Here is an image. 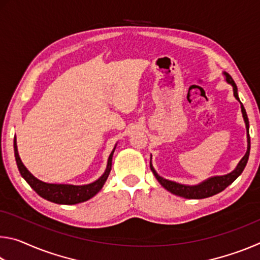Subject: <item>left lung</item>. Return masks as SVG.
Here are the masks:
<instances>
[{"label": "left lung", "mask_w": 260, "mask_h": 260, "mask_svg": "<svg viewBox=\"0 0 260 260\" xmlns=\"http://www.w3.org/2000/svg\"><path fill=\"white\" fill-rule=\"evenodd\" d=\"M222 74L225 76L226 81L230 83V85H232L233 93H234L235 99L241 103V101L239 99V94H237V87L235 85L234 80H233V78L227 72H223ZM241 111H242V116H243V119L245 122L246 142H248V147H246L245 155L239 161V164H237L234 171H232L231 173L225 174V175H215V177H211L209 179L204 180V181L200 182L199 184H192V186H189V184H182V183H179L175 181H171V180H167V179H164L162 177H160V175L156 172V170L153 169V166L151 164V157H150V169L152 171L153 175H155L156 179L158 180V182H159L161 186L164 187L166 190H169L170 192H172L177 196L183 197V199H189V200H201V199H206V197H211V196L215 195V193L222 191L223 189H226L231 183L234 182L235 180L240 177L241 173L243 172L244 167L249 159V155H250L249 119H248V116H246L245 109L242 103H241Z\"/></svg>", "instance_id": "left-lung-1"}]
</instances>
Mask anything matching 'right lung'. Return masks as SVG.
<instances>
[{
	"label": "right lung",
	"instance_id": "1",
	"mask_svg": "<svg viewBox=\"0 0 260 260\" xmlns=\"http://www.w3.org/2000/svg\"><path fill=\"white\" fill-rule=\"evenodd\" d=\"M117 143L114 146L113 150L110 153L108 158V164L107 169H105L104 173L96 180V181L88 183V184H81V186H76V184H67V183H48L45 181H41L38 178H35L34 175L26 169L25 165L21 161L18 149H17V141L16 138L14 140V149H15V157L16 162L18 166V170L21 174V177L25 179V181L27 182L30 188L40 195L42 199L47 201H50L52 203L56 204H65V205H72L82 203L90 200L91 197H94L98 193L102 187L104 186L105 181L110 174L112 166V157L113 152L116 150Z\"/></svg>",
	"mask_w": 260,
	"mask_h": 260
}]
</instances>
